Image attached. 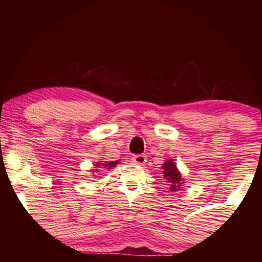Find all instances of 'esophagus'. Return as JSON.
Instances as JSON below:
<instances>
[{"mask_svg": "<svg viewBox=\"0 0 262 262\" xmlns=\"http://www.w3.org/2000/svg\"><path fill=\"white\" fill-rule=\"evenodd\" d=\"M133 162L136 163V164H144L145 162H147V156H144V155H134L133 156Z\"/></svg>", "mask_w": 262, "mask_h": 262, "instance_id": "1", "label": "esophagus"}]
</instances>
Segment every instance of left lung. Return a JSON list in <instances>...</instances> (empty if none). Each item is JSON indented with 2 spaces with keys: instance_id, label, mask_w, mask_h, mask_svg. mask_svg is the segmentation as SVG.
I'll use <instances>...</instances> for the list:
<instances>
[{
  "instance_id": "obj_1",
  "label": "left lung",
  "mask_w": 262,
  "mask_h": 262,
  "mask_svg": "<svg viewBox=\"0 0 262 262\" xmlns=\"http://www.w3.org/2000/svg\"><path fill=\"white\" fill-rule=\"evenodd\" d=\"M163 176L166 180V185L168 186L171 192H176V190H180L181 185H184L183 178H181V173L179 172L177 165L172 159H168L163 164Z\"/></svg>"
}]
</instances>
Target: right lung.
<instances>
[{
    "instance_id": "add662e5",
    "label": "right lung",
    "mask_w": 262,
    "mask_h": 262,
    "mask_svg": "<svg viewBox=\"0 0 262 262\" xmlns=\"http://www.w3.org/2000/svg\"><path fill=\"white\" fill-rule=\"evenodd\" d=\"M117 164H119V162H104V163H97V167H99V168H112V167H114L115 165H117ZM94 171V170H92ZM96 172H99L98 171V168H96Z\"/></svg>"
}]
</instances>
